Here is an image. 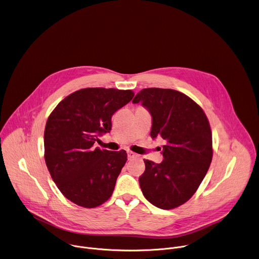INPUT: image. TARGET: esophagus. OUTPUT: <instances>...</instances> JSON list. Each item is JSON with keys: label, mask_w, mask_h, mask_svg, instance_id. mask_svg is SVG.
I'll return each instance as SVG.
<instances>
[{"label": "esophagus", "mask_w": 259, "mask_h": 259, "mask_svg": "<svg viewBox=\"0 0 259 259\" xmlns=\"http://www.w3.org/2000/svg\"><path fill=\"white\" fill-rule=\"evenodd\" d=\"M134 157H136V153H134L132 151H128V159H132Z\"/></svg>", "instance_id": "obj_1"}]
</instances>
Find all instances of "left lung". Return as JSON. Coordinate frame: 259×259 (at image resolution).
<instances>
[{
  "label": "left lung",
  "instance_id": "obj_1",
  "mask_svg": "<svg viewBox=\"0 0 259 259\" xmlns=\"http://www.w3.org/2000/svg\"><path fill=\"white\" fill-rule=\"evenodd\" d=\"M141 103L152 116L150 135L161 137L163 160L144 159L139 178L148 202L170 210L188 202L203 182L213 158L212 131L203 109L187 95L171 89L141 90L133 103Z\"/></svg>",
  "mask_w": 259,
  "mask_h": 259
}]
</instances>
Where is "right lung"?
Returning a JSON list of instances; mask_svg holds the SVG:
<instances>
[{
    "mask_svg": "<svg viewBox=\"0 0 259 259\" xmlns=\"http://www.w3.org/2000/svg\"><path fill=\"white\" fill-rule=\"evenodd\" d=\"M133 97L131 90L81 89L65 97L49 115L45 162L58 190L75 205L96 208L112 196L127 153L93 145L111 131L113 114Z\"/></svg>",
    "mask_w": 259,
    "mask_h": 259,
    "instance_id": "1",
    "label": "right lung"
}]
</instances>
